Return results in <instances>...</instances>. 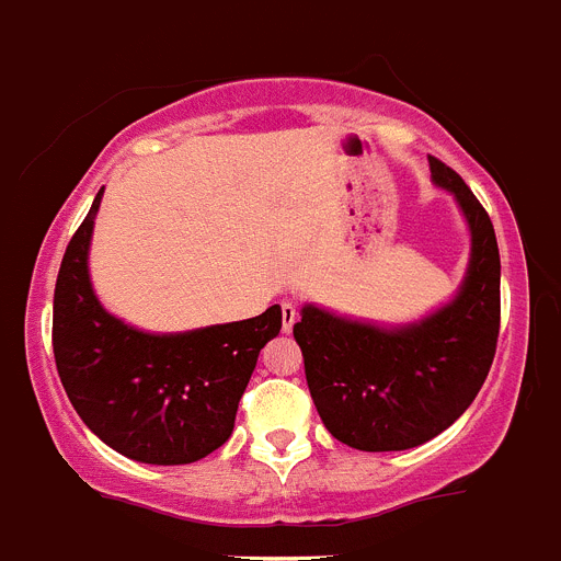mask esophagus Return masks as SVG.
Here are the masks:
<instances>
[{
  "mask_svg": "<svg viewBox=\"0 0 561 561\" xmlns=\"http://www.w3.org/2000/svg\"><path fill=\"white\" fill-rule=\"evenodd\" d=\"M295 323H297V306L291 304V300H284V304H280V329L289 334V331L295 329Z\"/></svg>",
  "mask_w": 561,
  "mask_h": 561,
  "instance_id": "34e87169",
  "label": "esophagus"
}]
</instances>
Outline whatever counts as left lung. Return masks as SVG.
Listing matches in <instances>:
<instances>
[{"label": "left lung", "instance_id": "1", "mask_svg": "<svg viewBox=\"0 0 561 561\" xmlns=\"http://www.w3.org/2000/svg\"><path fill=\"white\" fill-rule=\"evenodd\" d=\"M433 182L463 213L472 252L458 295L415 323L376 325L314 304L295 340L325 430L362 453H399L453 427L492 368L500 334V250L489 213L458 173L430 157Z\"/></svg>", "mask_w": 561, "mask_h": 561}]
</instances>
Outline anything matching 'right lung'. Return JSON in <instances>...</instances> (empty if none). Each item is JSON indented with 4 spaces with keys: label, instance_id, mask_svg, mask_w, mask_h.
<instances>
[{
    "label": "right lung",
    "instance_id": "add662e5",
    "mask_svg": "<svg viewBox=\"0 0 561 561\" xmlns=\"http://www.w3.org/2000/svg\"><path fill=\"white\" fill-rule=\"evenodd\" d=\"M101 196L98 191L58 270V376L83 424L114 453L140 463H193L232 435L257 354L280 331V309L180 334H151L108 314L89 277Z\"/></svg>",
    "mask_w": 561,
    "mask_h": 561
}]
</instances>
